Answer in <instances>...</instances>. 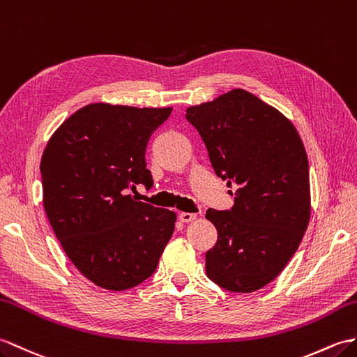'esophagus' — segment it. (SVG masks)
Segmentation results:
<instances>
[{
  "label": "esophagus",
  "instance_id": "obj_1",
  "mask_svg": "<svg viewBox=\"0 0 357 357\" xmlns=\"http://www.w3.org/2000/svg\"><path fill=\"white\" fill-rule=\"evenodd\" d=\"M178 218L181 222L187 223V222H193L196 219V214L195 213H179Z\"/></svg>",
  "mask_w": 357,
  "mask_h": 357
}]
</instances>
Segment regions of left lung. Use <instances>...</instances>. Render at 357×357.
Masks as SVG:
<instances>
[{
    "mask_svg": "<svg viewBox=\"0 0 357 357\" xmlns=\"http://www.w3.org/2000/svg\"><path fill=\"white\" fill-rule=\"evenodd\" d=\"M185 119L216 175L236 187L233 208L205 214L218 229L216 245L205 254L206 275L229 292L259 291L286 268L309 225L303 141L283 114L245 89L188 107Z\"/></svg>",
    "mask_w": 357,
    "mask_h": 357,
    "instance_id": "left-lung-1",
    "label": "left lung"
}]
</instances>
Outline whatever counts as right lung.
Returning a JSON list of instances; mask_svg holds the SVG:
<instances>
[{
	"label": "right lung",
	"instance_id": "obj_1",
	"mask_svg": "<svg viewBox=\"0 0 357 357\" xmlns=\"http://www.w3.org/2000/svg\"><path fill=\"white\" fill-rule=\"evenodd\" d=\"M170 112L88 105L61 124L40 160L50 225L82 275L107 291L151 277L175 229V213L128 195L153 184L146 149Z\"/></svg>",
	"mask_w": 357,
	"mask_h": 357
}]
</instances>
